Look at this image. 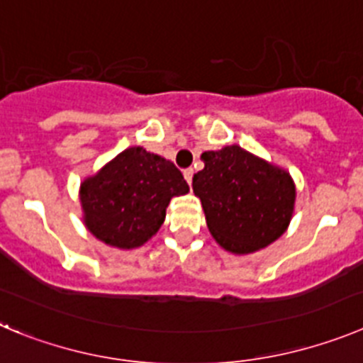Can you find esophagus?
Wrapping results in <instances>:
<instances>
[{
  "mask_svg": "<svg viewBox=\"0 0 363 363\" xmlns=\"http://www.w3.org/2000/svg\"><path fill=\"white\" fill-rule=\"evenodd\" d=\"M182 174H184V179H186V182H188V184L191 186V179H194V169H191V168H188V169H184V172H182Z\"/></svg>",
  "mask_w": 363,
  "mask_h": 363,
  "instance_id": "esophagus-1",
  "label": "esophagus"
}]
</instances>
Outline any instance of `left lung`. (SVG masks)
<instances>
[{
	"label": "left lung",
	"instance_id": "obj_1",
	"mask_svg": "<svg viewBox=\"0 0 363 363\" xmlns=\"http://www.w3.org/2000/svg\"><path fill=\"white\" fill-rule=\"evenodd\" d=\"M194 175L206 224L218 246L247 255L286 233L295 211L296 188L289 172L237 145L201 155Z\"/></svg>",
	"mask_w": 363,
	"mask_h": 363
}]
</instances>
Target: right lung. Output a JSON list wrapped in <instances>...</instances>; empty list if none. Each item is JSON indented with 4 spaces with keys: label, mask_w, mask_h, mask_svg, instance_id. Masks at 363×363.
Here are the masks:
<instances>
[{
    "label": "right lung",
    "mask_w": 363,
    "mask_h": 363,
    "mask_svg": "<svg viewBox=\"0 0 363 363\" xmlns=\"http://www.w3.org/2000/svg\"><path fill=\"white\" fill-rule=\"evenodd\" d=\"M188 191L174 162L132 146L81 182L83 222L106 246L133 250L157 233L169 201Z\"/></svg>",
    "instance_id": "add662e5"
}]
</instances>
